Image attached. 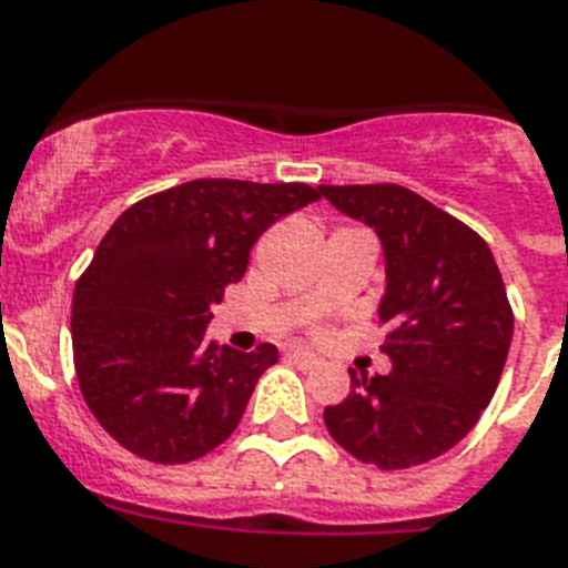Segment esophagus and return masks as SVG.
Instances as JSON below:
<instances>
[{"label":"esophagus","mask_w":568,"mask_h":568,"mask_svg":"<svg viewBox=\"0 0 568 568\" xmlns=\"http://www.w3.org/2000/svg\"><path fill=\"white\" fill-rule=\"evenodd\" d=\"M285 358H288V362L292 364H297V367H303V371H312V367H317V358L312 356V353H306V349H288V353H285Z\"/></svg>","instance_id":"obj_1"}]
</instances>
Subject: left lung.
<instances>
[{
	"label": "left lung",
	"instance_id": "1",
	"mask_svg": "<svg viewBox=\"0 0 568 568\" xmlns=\"http://www.w3.org/2000/svg\"><path fill=\"white\" fill-rule=\"evenodd\" d=\"M349 219L376 230L388 288V376L349 371L344 403L326 405L332 440L379 469L437 458L473 432L499 388L514 308L476 230L396 183L317 186Z\"/></svg>",
	"mask_w": 568,
	"mask_h": 568
}]
</instances>
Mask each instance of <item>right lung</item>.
Listing matches in <instances>:
<instances>
[{
  "label": "right lung",
  "mask_w": 568,
  "mask_h": 568,
  "mask_svg": "<svg viewBox=\"0 0 568 568\" xmlns=\"http://www.w3.org/2000/svg\"><path fill=\"white\" fill-rule=\"evenodd\" d=\"M317 197L306 183L201 178L113 221L75 283L72 358L116 444L151 464H189L236 432L280 353L210 344V308L244 276L253 242Z\"/></svg>",
  "instance_id": "obj_1"
}]
</instances>
